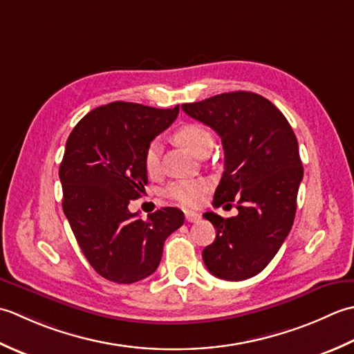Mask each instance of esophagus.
Segmentation results:
<instances>
[{"mask_svg":"<svg viewBox=\"0 0 354 354\" xmlns=\"http://www.w3.org/2000/svg\"><path fill=\"white\" fill-rule=\"evenodd\" d=\"M185 218H186V221H189V223H196L201 218V215L197 214V212H194V211H186Z\"/></svg>","mask_w":354,"mask_h":354,"instance_id":"34e87169","label":"esophagus"}]
</instances>
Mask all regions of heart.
Here are the masks:
<instances>
[{"instance_id": "b5f03b06", "label": "heart", "mask_w": 354, "mask_h": 354, "mask_svg": "<svg viewBox=\"0 0 354 354\" xmlns=\"http://www.w3.org/2000/svg\"><path fill=\"white\" fill-rule=\"evenodd\" d=\"M174 139L189 153L197 154L200 149L207 145H212V136L205 127L198 124H185L180 127ZM158 154H160V143L157 140H151L145 153H143V167L149 176H156L158 171ZM207 182L203 178H191V180H178L171 183L165 189V196L182 206H198L203 201L205 194L207 191Z\"/></svg>"}]
</instances>
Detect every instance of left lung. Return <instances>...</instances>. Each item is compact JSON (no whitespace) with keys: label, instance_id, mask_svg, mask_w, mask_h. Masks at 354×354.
<instances>
[{"label":"left lung","instance_id":"8db88e82","mask_svg":"<svg viewBox=\"0 0 354 354\" xmlns=\"http://www.w3.org/2000/svg\"><path fill=\"white\" fill-rule=\"evenodd\" d=\"M182 110L221 137L225 172L214 194V206H232L238 215L203 217L215 227V241L203 249L207 270L221 279L258 275L277 255L297 212L302 180L298 140L284 114L257 93L232 91Z\"/></svg>","mask_w":354,"mask_h":354}]
</instances>
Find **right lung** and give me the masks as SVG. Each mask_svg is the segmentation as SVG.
Segmentation results:
<instances>
[{
	"label": "right lung",
	"mask_w": 354,
	"mask_h": 354,
	"mask_svg": "<svg viewBox=\"0 0 354 354\" xmlns=\"http://www.w3.org/2000/svg\"><path fill=\"white\" fill-rule=\"evenodd\" d=\"M178 114L133 102H111L90 111L70 133L59 167L62 209L82 254L100 277L137 283L158 268L165 240L183 225L177 207L129 212L145 192L143 153Z\"/></svg>",
	"instance_id": "obj_1"
}]
</instances>
